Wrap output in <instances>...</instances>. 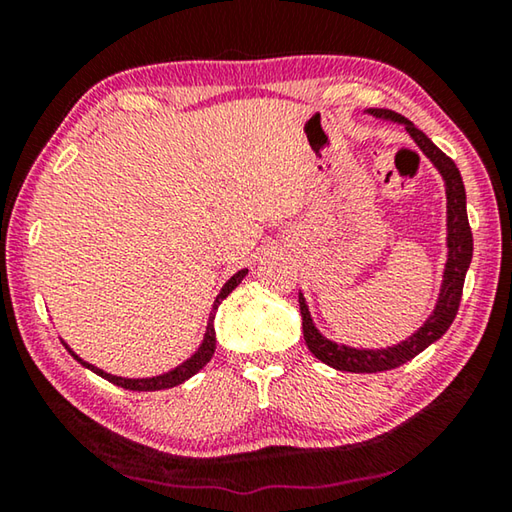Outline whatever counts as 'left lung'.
Masks as SVG:
<instances>
[{
  "instance_id": "8db88e82",
  "label": "left lung",
  "mask_w": 512,
  "mask_h": 512,
  "mask_svg": "<svg viewBox=\"0 0 512 512\" xmlns=\"http://www.w3.org/2000/svg\"><path fill=\"white\" fill-rule=\"evenodd\" d=\"M363 115H370L372 119L386 121V124L404 126V131L411 135V140L418 144V149L427 155L429 162L436 167L445 183V198H447V262L443 268V282H440V291L436 298L433 311L427 320L415 329L411 336L404 341L388 345V348H352V345L339 343L327 336L316 327L314 318L307 305L305 293L300 291V316H302V334H305V343L316 359L327 363L329 368L345 370V372H381L402 366V363L411 361L415 354L427 350L431 343H436L443 336L449 325L454 323L458 305H461L463 296V282L465 273L472 262V230L470 221H467V207H465V185L461 178V171L449 160L447 155L433 144L427 135L413 126L402 115L393 110L384 108H368Z\"/></svg>"
}]
</instances>
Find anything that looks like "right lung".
Masks as SVG:
<instances>
[{
  "mask_svg": "<svg viewBox=\"0 0 512 512\" xmlns=\"http://www.w3.org/2000/svg\"><path fill=\"white\" fill-rule=\"evenodd\" d=\"M248 275V268H241V271H237L235 275L230 277L228 282L223 284L221 287V291H219V296L214 298V305H212V311H210V318H207V327H205V334H203V341H201V345H198L196 348V352L192 354V357H187L183 363H178L176 368H171V370H167V372H160V375H155V377H119V375H110V372H106V370H101V368H97V366H92L90 361H83L79 354H76L72 348H69V345L63 341V345H65V350L72 354V357L81 363L83 368H88V370H92L94 375H99V377H103L106 381H110V384H115V386H121V388H128V391H164V388H173V386H178V384H183V381H187L189 377H194L198 370H203L205 368V363L212 359V354H214V348H216V329H214V318H216V311H219V305L221 302L230 296L232 291H235L239 284H241V280H244V277Z\"/></svg>",
  "mask_w": 512,
  "mask_h": 512,
  "instance_id": "obj_1",
  "label": "right lung"
}]
</instances>
